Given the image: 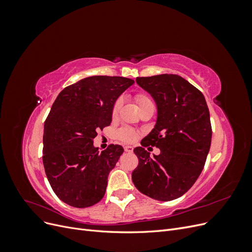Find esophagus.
<instances>
[{
	"label": "esophagus",
	"mask_w": 252,
	"mask_h": 252,
	"mask_svg": "<svg viewBox=\"0 0 252 252\" xmlns=\"http://www.w3.org/2000/svg\"><path fill=\"white\" fill-rule=\"evenodd\" d=\"M124 150H125L126 152H132V151H133V147H131V146H125V147H124Z\"/></svg>",
	"instance_id": "obj_1"
}]
</instances>
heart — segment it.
Wrapping results in <instances>:
<instances>
[{"mask_svg":"<svg viewBox=\"0 0 252 252\" xmlns=\"http://www.w3.org/2000/svg\"><path fill=\"white\" fill-rule=\"evenodd\" d=\"M135 101L139 105V108H142V107H144V106L152 104V101L150 100V97L146 94H136L135 95ZM121 105H122V98H118V100L114 102V104L112 106L111 114H112L113 118H116L118 116V113H119L120 108H121ZM118 138L123 142L132 143L133 141H135L136 138H138V132H136V130H134L133 128L123 127L118 131Z\"/></svg>","mask_w":252,"mask_h":252,"instance_id":"1","label":"heart"}]
</instances>
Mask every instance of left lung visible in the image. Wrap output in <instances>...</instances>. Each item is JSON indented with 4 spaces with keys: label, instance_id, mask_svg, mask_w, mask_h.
<instances>
[{
    "label": "left lung",
    "instance_id": "obj_1",
    "mask_svg": "<svg viewBox=\"0 0 252 252\" xmlns=\"http://www.w3.org/2000/svg\"><path fill=\"white\" fill-rule=\"evenodd\" d=\"M154 97L158 108L155 128L134 148L139 165L132 172L134 186L158 201L182 196L200 177L211 144L207 103L201 91L177 74L136 78ZM161 150L150 158L145 147Z\"/></svg>",
    "mask_w": 252,
    "mask_h": 252
}]
</instances>
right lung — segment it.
Instances as JSON below:
<instances>
[{
  "mask_svg": "<svg viewBox=\"0 0 252 252\" xmlns=\"http://www.w3.org/2000/svg\"><path fill=\"white\" fill-rule=\"evenodd\" d=\"M133 80L94 75L67 86L59 94L45 121L43 164L60 200L77 208L100 202L109 172L124 149L110 144L98 151L96 131L109 126L112 106Z\"/></svg>",
  "mask_w": 252,
  "mask_h": 252,
  "instance_id": "right-lung-1",
  "label": "right lung"
}]
</instances>
